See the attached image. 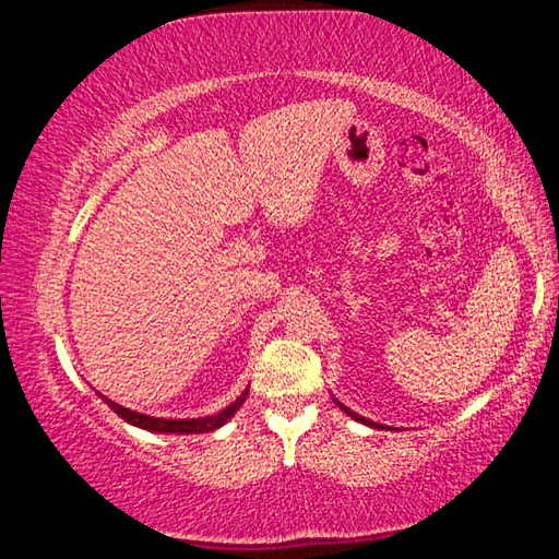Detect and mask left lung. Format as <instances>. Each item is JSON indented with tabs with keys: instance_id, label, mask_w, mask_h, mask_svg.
<instances>
[{
	"instance_id": "left-lung-1",
	"label": "left lung",
	"mask_w": 559,
	"mask_h": 559,
	"mask_svg": "<svg viewBox=\"0 0 559 559\" xmlns=\"http://www.w3.org/2000/svg\"><path fill=\"white\" fill-rule=\"evenodd\" d=\"M335 402H337V400H335ZM337 404H340V402H337ZM340 409H343L347 416H353V419H355V421H359V424H367V427H374V429H384L382 424H374V421H370V419H365V416H359V414H355V412H349L345 404H340Z\"/></svg>"
}]
</instances>
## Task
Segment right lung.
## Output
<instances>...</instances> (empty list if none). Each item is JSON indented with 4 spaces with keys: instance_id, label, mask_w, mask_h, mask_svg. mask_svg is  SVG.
Segmentation results:
<instances>
[{
    "instance_id": "obj_1",
    "label": "right lung",
    "mask_w": 559,
    "mask_h": 559,
    "mask_svg": "<svg viewBox=\"0 0 559 559\" xmlns=\"http://www.w3.org/2000/svg\"><path fill=\"white\" fill-rule=\"evenodd\" d=\"M246 394H249V390H243L239 400L231 402L229 406H226V409L216 412L212 416H200V419H163V416H150V414L132 412V409H128V406H120L112 400H108L106 394L98 392V396H103V402H106L110 409L120 416V419H126L128 424H132V427H140L145 431H155V433H210L214 429L224 427V424L229 421L236 412H239V406L246 402Z\"/></svg>"
}]
</instances>
